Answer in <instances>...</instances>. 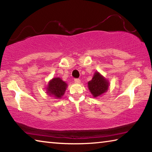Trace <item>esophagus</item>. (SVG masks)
Instances as JSON below:
<instances>
[{"label":"esophagus","instance_id":"esophagus-1","mask_svg":"<svg viewBox=\"0 0 152 152\" xmlns=\"http://www.w3.org/2000/svg\"><path fill=\"white\" fill-rule=\"evenodd\" d=\"M74 82H75V83H80V79H78V78H76V79H74Z\"/></svg>","mask_w":152,"mask_h":152}]
</instances>
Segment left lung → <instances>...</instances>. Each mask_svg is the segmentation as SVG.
<instances>
[{
	"label": "left lung",
	"mask_w": 152,
	"mask_h": 152,
	"mask_svg": "<svg viewBox=\"0 0 152 152\" xmlns=\"http://www.w3.org/2000/svg\"><path fill=\"white\" fill-rule=\"evenodd\" d=\"M109 80L98 72L94 73L92 79L88 82L89 91L94 98L101 96L106 92L109 89Z\"/></svg>",
	"instance_id": "left-lung-1"
}]
</instances>
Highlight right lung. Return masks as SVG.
<instances>
[{
    "label": "right lung",
    "mask_w": 152,
    "mask_h": 152,
    "mask_svg": "<svg viewBox=\"0 0 152 152\" xmlns=\"http://www.w3.org/2000/svg\"><path fill=\"white\" fill-rule=\"evenodd\" d=\"M67 86L68 84L60 78H54L48 82L47 93L56 99H60L65 93Z\"/></svg>",
    "instance_id": "right-lung-1"
}]
</instances>
